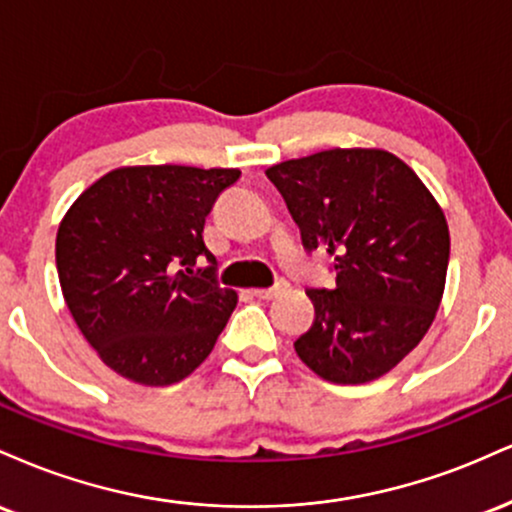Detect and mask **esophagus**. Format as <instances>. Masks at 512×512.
<instances>
[{
	"instance_id": "34e87169",
	"label": "esophagus",
	"mask_w": 512,
	"mask_h": 512,
	"mask_svg": "<svg viewBox=\"0 0 512 512\" xmlns=\"http://www.w3.org/2000/svg\"><path fill=\"white\" fill-rule=\"evenodd\" d=\"M285 290H287V282L280 280V282H275L273 287H258V290H254V297H258V299H273V297H278V294H282Z\"/></svg>"
}]
</instances>
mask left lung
<instances>
[{
  "instance_id": "1",
  "label": "left lung",
  "mask_w": 512,
  "mask_h": 512,
  "mask_svg": "<svg viewBox=\"0 0 512 512\" xmlns=\"http://www.w3.org/2000/svg\"><path fill=\"white\" fill-rule=\"evenodd\" d=\"M306 251L326 249L333 290H309L314 326L294 342L330 383L388 374L434 323L446 287L450 234L441 206L400 158L378 148H333L266 170Z\"/></svg>"
}]
</instances>
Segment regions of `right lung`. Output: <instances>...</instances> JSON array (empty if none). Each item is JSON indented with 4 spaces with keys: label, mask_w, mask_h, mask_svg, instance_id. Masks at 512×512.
<instances>
[{
    "label": "right lung",
    "mask_w": 512,
    "mask_h": 512,
    "mask_svg": "<svg viewBox=\"0 0 512 512\" xmlns=\"http://www.w3.org/2000/svg\"><path fill=\"white\" fill-rule=\"evenodd\" d=\"M239 170L138 165L107 172L57 232L64 302L100 359L143 386H172L203 364L237 292L215 280L203 225ZM198 257L211 263L196 274Z\"/></svg>",
    "instance_id": "add662e5"
}]
</instances>
